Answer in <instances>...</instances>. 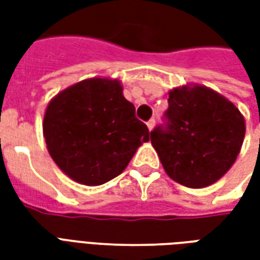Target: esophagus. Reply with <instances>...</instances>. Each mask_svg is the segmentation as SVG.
<instances>
[{
    "mask_svg": "<svg viewBox=\"0 0 260 260\" xmlns=\"http://www.w3.org/2000/svg\"><path fill=\"white\" fill-rule=\"evenodd\" d=\"M146 125H147V128H149V131H152L153 128H154V125H156V119H154V118H150V119H149V121H147V122H146Z\"/></svg>",
    "mask_w": 260,
    "mask_h": 260,
    "instance_id": "obj_1",
    "label": "esophagus"
}]
</instances>
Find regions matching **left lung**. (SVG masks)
<instances>
[{"instance_id": "left-lung-1", "label": "left lung", "mask_w": 260, "mask_h": 260, "mask_svg": "<svg viewBox=\"0 0 260 260\" xmlns=\"http://www.w3.org/2000/svg\"><path fill=\"white\" fill-rule=\"evenodd\" d=\"M245 136L240 110L206 86L170 91L164 124L150 141L170 178L189 188L220 180L235 158Z\"/></svg>"}]
</instances>
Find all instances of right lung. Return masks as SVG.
<instances>
[{
    "instance_id": "right-lung-1",
    "label": "right lung",
    "mask_w": 260,
    "mask_h": 260,
    "mask_svg": "<svg viewBox=\"0 0 260 260\" xmlns=\"http://www.w3.org/2000/svg\"><path fill=\"white\" fill-rule=\"evenodd\" d=\"M43 132L50 156L72 180L102 185L125 170L149 129L118 80L93 78L50 102Z\"/></svg>"
}]
</instances>
